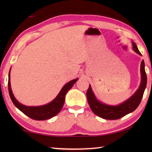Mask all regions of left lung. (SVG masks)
Segmentation results:
<instances>
[{
  "instance_id": "obj_1",
  "label": "left lung",
  "mask_w": 152,
  "mask_h": 152,
  "mask_svg": "<svg viewBox=\"0 0 152 152\" xmlns=\"http://www.w3.org/2000/svg\"><path fill=\"white\" fill-rule=\"evenodd\" d=\"M133 50L139 55L141 56L137 45L132 42ZM141 83L138 89L132 96L122 103L118 105H109L103 103L98 100L92 91L91 86L86 92V97L89 106L95 115L104 119L115 120L120 119L129 113H132L137 109L142 99L143 95L147 84V76L145 70V63L142 60L140 66Z\"/></svg>"
}]
</instances>
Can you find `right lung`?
Here are the masks:
<instances>
[{
    "label": "right lung",
    "mask_w": 152,
    "mask_h": 152,
    "mask_svg": "<svg viewBox=\"0 0 152 152\" xmlns=\"http://www.w3.org/2000/svg\"><path fill=\"white\" fill-rule=\"evenodd\" d=\"M10 74H11V69H10L9 73V82H8V87H9V92L10 97L12 102H13L15 106L18 109H19L22 113L26 115L33 119L37 121H43L46 120L50 118L56 116L60 112L63 107V105L65 101L66 94L69 90L71 89L76 82L78 80V78H76L72 80L64 85L62 88L61 89L60 92L57 95L52 101L49 103L46 104L42 106L37 107H28L23 104L15 99L14 94H12L11 87V81H10Z\"/></svg>",
    "instance_id": "add662e5"
}]
</instances>
